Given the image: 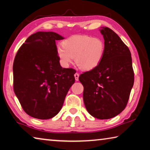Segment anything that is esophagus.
Wrapping results in <instances>:
<instances>
[{
    "mask_svg": "<svg viewBox=\"0 0 150 150\" xmlns=\"http://www.w3.org/2000/svg\"><path fill=\"white\" fill-rule=\"evenodd\" d=\"M74 76H75V80H76V81H78V80H79V73H76L74 75Z\"/></svg>",
    "mask_w": 150,
    "mask_h": 150,
    "instance_id": "34e87169",
    "label": "esophagus"
}]
</instances>
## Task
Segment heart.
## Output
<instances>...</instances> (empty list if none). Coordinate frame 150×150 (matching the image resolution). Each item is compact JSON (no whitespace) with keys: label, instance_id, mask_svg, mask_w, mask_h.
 <instances>
[{"label":"heart","instance_id":"1","mask_svg":"<svg viewBox=\"0 0 150 150\" xmlns=\"http://www.w3.org/2000/svg\"><path fill=\"white\" fill-rule=\"evenodd\" d=\"M105 44L100 38L86 35H74L64 40L57 47V54L61 63L68 67L75 61L79 67L89 71L98 67L104 59Z\"/></svg>","mask_w":150,"mask_h":150}]
</instances>
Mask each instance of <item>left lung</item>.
Segmentation results:
<instances>
[{
    "label": "left lung",
    "instance_id": "obj_1",
    "mask_svg": "<svg viewBox=\"0 0 150 150\" xmlns=\"http://www.w3.org/2000/svg\"><path fill=\"white\" fill-rule=\"evenodd\" d=\"M104 40V59L98 67L80 75L85 106L92 117L109 119L124 110L134 83L131 54L120 37L100 28Z\"/></svg>",
    "mask_w": 150,
    "mask_h": 150
}]
</instances>
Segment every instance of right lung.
I'll use <instances>...</instances> for the list:
<instances>
[{
    "mask_svg": "<svg viewBox=\"0 0 150 150\" xmlns=\"http://www.w3.org/2000/svg\"><path fill=\"white\" fill-rule=\"evenodd\" d=\"M62 35L38 32L25 40L13 62V88L24 111L30 117L49 119L61 110L76 71L62 68L56 40Z\"/></svg>",
    "mask_w": 150,
    "mask_h": 150,
    "instance_id": "add662e5",
    "label": "right lung"
}]
</instances>
